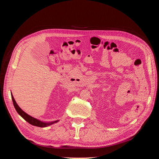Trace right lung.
Instances as JSON below:
<instances>
[{"mask_svg":"<svg viewBox=\"0 0 159 159\" xmlns=\"http://www.w3.org/2000/svg\"><path fill=\"white\" fill-rule=\"evenodd\" d=\"M11 97H12V102H13V105L14 106V108L16 110L17 113L20 115V116L25 119L26 121L29 123L30 124L34 126H36V127H48L50 125L54 124L55 123H57L58 121V120L57 121H53V122H50V123H44V122H42L41 121H39L38 119H36L35 118H34L32 117H31L30 115H28L26 113H25L24 111H22L21 109V108L18 106V104L16 103L15 99H14L13 95L11 94Z\"/></svg>","mask_w":159,"mask_h":159,"instance_id":"add662e5","label":"right lung"}]
</instances>
